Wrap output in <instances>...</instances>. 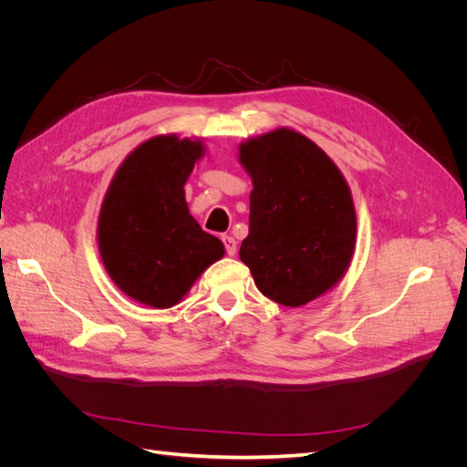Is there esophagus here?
<instances>
[{
	"label": "esophagus",
	"instance_id": "34e87169",
	"mask_svg": "<svg viewBox=\"0 0 467 467\" xmlns=\"http://www.w3.org/2000/svg\"><path fill=\"white\" fill-rule=\"evenodd\" d=\"M222 242H223L225 253H228L230 257H234L235 251H237V242H235V239L232 235H222Z\"/></svg>",
	"mask_w": 467,
	"mask_h": 467
}]
</instances>
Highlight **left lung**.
<instances>
[{"label":"left lung","instance_id":"1","mask_svg":"<svg viewBox=\"0 0 467 467\" xmlns=\"http://www.w3.org/2000/svg\"><path fill=\"white\" fill-rule=\"evenodd\" d=\"M239 161L253 181L239 257L276 304L298 307L319 298L343 278L355 251L357 214L345 177L290 129L247 140Z\"/></svg>","mask_w":467,"mask_h":467}]
</instances>
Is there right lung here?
<instances>
[{
  "label": "right lung",
  "mask_w": 467,
  "mask_h": 467,
  "mask_svg": "<svg viewBox=\"0 0 467 467\" xmlns=\"http://www.w3.org/2000/svg\"><path fill=\"white\" fill-rule=\"evenodd\" d=\"M204 146L155 136L112 177L99 214L97 242L112 282L132 300L165 309L223 257L218 237L189 214L185 182Z\"/></svg>",
  "instance_id": "obj_1"
}]
</instances>
